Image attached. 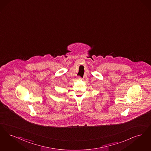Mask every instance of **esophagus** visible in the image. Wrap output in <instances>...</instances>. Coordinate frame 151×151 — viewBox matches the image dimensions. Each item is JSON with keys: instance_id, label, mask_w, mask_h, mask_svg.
<instances>
[{"instance_id": "1", "label": "esophagus", "mask_w": 151, "mask_h": 151, "mask_svg": "<svg viewBox=\"0 0 151 151\" xmlns=\"http://www.w3.org/2000/svg\"><path fill=\"white\" fill-rule=\"evenodd\" d=\"M77 79H78V80H82V77H78L77 78Z\"/></svg>"}]
</instances>
